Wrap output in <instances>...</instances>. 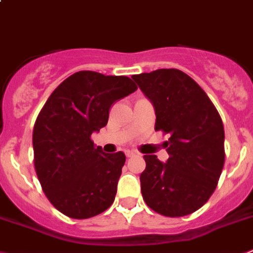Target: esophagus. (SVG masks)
<instances>
[{"instance_id": "esophagus-1", "label": "esophagus", "mask_w": 253, "mask_h": 253, "mask_svg": "<svg viewBox=\"0 0 253 253\" xmlns=\"http://www.w3.org/2000/svg\"><path fill=\"white\" fill-rule=\"evenodd\" d=\"M125 155H126V158H133V157H135V153L131 152V150H126Z\"/></svg>"}]
</instances>
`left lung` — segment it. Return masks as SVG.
<instances>
[{
  "instance_id": "left-lung-1",
  "label": "left lung",
  "mask_w": 253,
  "mask_h": 253,
  "mask_svg": "<svg viewBox=\"0 0 253 253\" xmlns=\"http://www.w3.org/2000/svg\"><path fill=\"white\" fill-rule=\"evenodd\" d=\"M155 109V130L169 134V158L144 155V202L166 217L196 212L214 192L224 164V129L205 90L178 69L133 75Z\"/></svg>"
}]
</instances>
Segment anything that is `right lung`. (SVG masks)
<instances>
[{
	"mask_svg": "<svg viewBox=\"0 0 253 253\" xmlns=\"http://www.w3.org/2000/svg\"><path fill=\"white\" fill-rule=\"evenodd\" d=\"M136 89L128 76L78 71L41 109L32 133L35 170L51 205L65 216L90 218L114 202L125 154L104 153L91 134L108 124L110 106Z\"/></svg>",
	"mask_w": 253,
	"mask_h": 253,
	"instance_id": "add662e5",
	"label": "right lung"
}]
</instances>
